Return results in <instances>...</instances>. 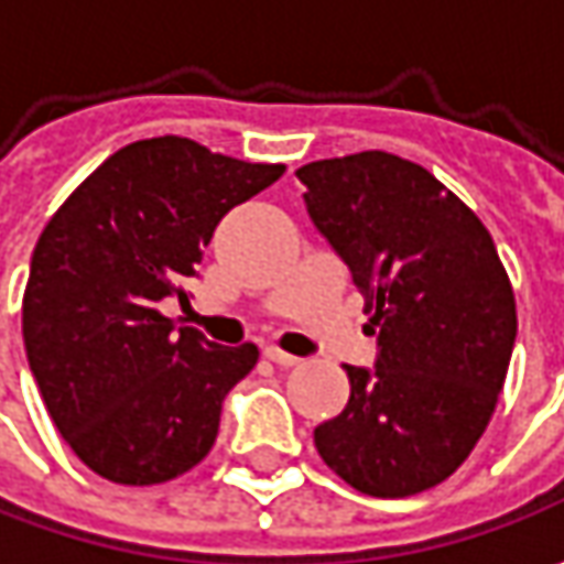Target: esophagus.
<instances>
[{"label":"esophagus","instance_id":"esophagus-1","mask_svg":"<svg viewBox=\"0 0 564 564\" xmlns=\"http://www.w3.org/2000/svg\"><path fill=\"white\" fill-rule=\"evenodd\" d=\"M263 355H267L272 364H279V367H294V364H301V358H294V355L282 351V348H275V345H270V348H267Z\"/></svg>","mask_w":564,"mask_h":564}]
</instances>
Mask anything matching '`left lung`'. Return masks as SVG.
<instances>
[{
    "mask_svg": "<svg viewBox=\"0 0 564 564\" xmlns=\"http://www.w3.org/2000/svg\"><path fill=\"white\" fill-rule=\"evenodd\" d=\"M297 178L380 329L373 370L345 364L351 399L316 426V452L367 496L436 487L484 436L509 373V272L474 209L411 160L364 150Z\"/></svg>",
    "mask_w": 564,
    "mask_h": 564,
    "instance_id": "8db88e82",
    "label": "left lung"
}]
</instances>
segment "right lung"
<instances>
[{
  "label": "right lung",
  "instance_id": "add662e5",
  "mask_svg": "<svg viewBox=\"0 0 564 564\" xmlns=\"http://www.w3.org/2000/svg\"><path fill=\"white\" fill-rule=\"evenodd\" d=\"M282 172L175 134L134 141L46 223L21 307L24 348L50 417L94 474L150 487L213 448L223 399L260 351L206 341L160 304L187 301L219 219Z\"/></svg>",
  "mask_w": 564,
  "mask_h": 564
}]
</instances>
